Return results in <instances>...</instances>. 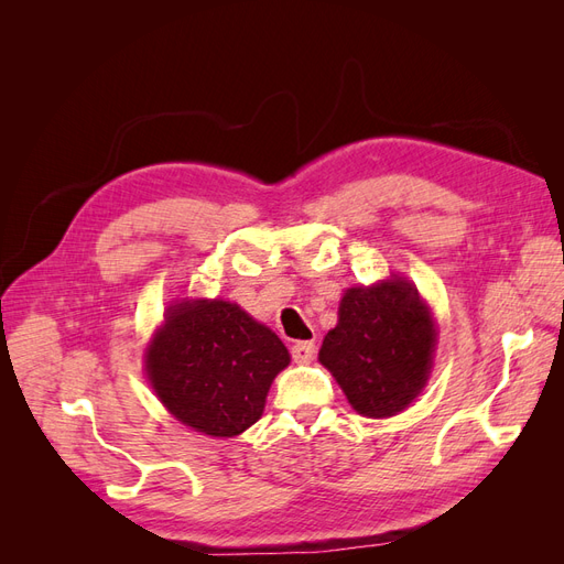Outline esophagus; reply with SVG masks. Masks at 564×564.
<instances>
[{
  "instance_id": "obj_1",
  "label": "esophagus",
  "mask_w": 564,
  "mask_h": 564,
  "mask_svg": "<svg viewBox=\"0 0 564 564\" xmlns=\"http://www.w3.org/2000/svg\"><path fill=\"white\" fill-rule=\"evenodd\" d=\"M292 357L296 365H311L315 360V344L313 340H299L292 346Z\"/></svg>"
}]
</instances>
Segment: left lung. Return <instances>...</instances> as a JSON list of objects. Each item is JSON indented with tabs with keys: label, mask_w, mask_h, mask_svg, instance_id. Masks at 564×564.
<instances>
[{
	"label": "left lung",
	"mask_w": 564,
	"mask_h": 564,
	"mask_svg": "<svg viewBox=\"0 0 564 564\" xmlns=\"http://www.w3.org/2000/svg\"><path fill=\"white\" fill-rule=\"evenodd\" d=\"M437 329L412 282L390 278L352 286L338 324L324 336L319 362L357 414L388 419L414 402L431 377Z\"/></svg>",
	"instance_id": "obj_1"
}]
</instances>
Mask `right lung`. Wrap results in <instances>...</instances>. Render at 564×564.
Returning <instances> with one entry per match:
<instances>
[{
    "mask_svg": "<svg viewBox=\"0 0 564 564\" xmlns=\"http://www.w3.org/2000/svg\"><path fill=\"white\" fill-rule=\"evenodd\" d=\"M289 360L278 334L237 303L187 299L166 308L145 350V373L181 423L235 437L261 419L270 383Z\"/></svg>",
    "mask_w": 564,
    "mask_h": 564,
    "instance_id": "1",
    "label": "right lung"
}]
</instances>
